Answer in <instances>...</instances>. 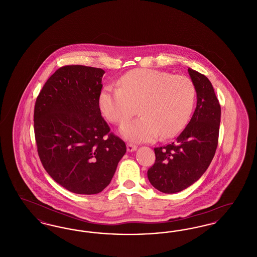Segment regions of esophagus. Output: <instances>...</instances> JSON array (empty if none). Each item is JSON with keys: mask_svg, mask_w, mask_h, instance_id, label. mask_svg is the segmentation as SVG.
Returning <instances> with one entry per match:
<instances>
[{"mask_svg": "<svg viewBox=\"0 0 257 257\" xmlns=\"http://www.w3.org/2000/svg\"><path fill=\"white\" fill-rule=\"evenodd\" d=\"M126 147H127V151H129V152H132L137 149V146L132 145V144H127Z\"/></svg>", "mask_w": 257, "mask_h": 257, "instance_id": "obj_1", "label": "esophagus"}]
</instances>
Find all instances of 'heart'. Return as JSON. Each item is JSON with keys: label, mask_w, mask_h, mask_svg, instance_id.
Instances as JSON below:
<instances>
[{"label": "heart", "mask_w": 257, "mask_h": 257, "mask_svg": "<svg viewBox=\"0 0 257 257\" xmlns=\"http://www.w3.org/2000/svg\"><path fill=\"white\" fill-rule=\"evenodd\" d=\"M196 88L185 76L156 69H134L105 86L98 105L103 115L114 124L130 119L140 106V118L124 124L120 134L134 143L155 141L159 135L170 139L180 133L193 111Z\"/></svg>", "instance_id": "obj_1"}]
</instances>
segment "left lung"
<instances>
[{
	"label": "left lung",
	"mask_w": 257,
	"mask_h": 257,
	"mask_svg": "<svg viewBox=\"0 0 257 257\" xmlns=\"http://www.w3.org/2000/svg\"><path fill=\"white\" fill-rule=\"evenodd\" d=\"M196 91V110L183 131L166 147H155L156 160L148 169L151 185L174 194L197 181L214 158L219 141L220 105L207 77L188 68Z\"/></svg>",
	"instance_id": "left-lung-1"
}]
</instances>
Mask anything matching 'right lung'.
<instances>
[{
    "label": "right lung",
    "instance_id": "add662e5",
    "mask_svg": "<svg viewBox=\"0 0 257 257\" xmlns=\"http://www.w3.org/2000/svg\"><path fill=\"white\" fill-rule=\"evenodd\" d=\"M104 73L85 65L61 66L46 81L35 105L41 164L57 183L79 195L102 192L126 152L98 105Z\"/></svg>",
    "mask_w": 257,
    "mask_h": 257
}]
</instances>
